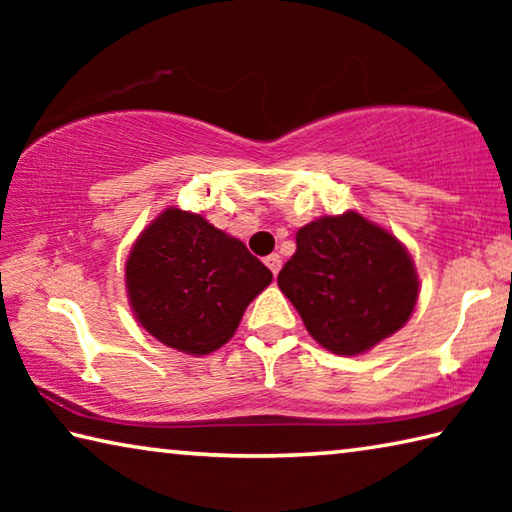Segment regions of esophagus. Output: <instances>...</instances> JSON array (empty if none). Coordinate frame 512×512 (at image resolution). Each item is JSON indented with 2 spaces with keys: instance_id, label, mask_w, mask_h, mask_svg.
<instances>
[{
  "instance_id": "obj_1",
  "label": "esophagus",
  "mask_w": 512,
  "mask_h": 512,
  "mask_svg": "<svg viewBox=\"0 0 512 512\" xmlns=\"http://www.w3.org/2000/svg\"><path fill=\"white\" fill-rule=\"evenodd\" d=\"M264 262H266V266H268V268H271V273H273V275L280 273V268H282V257H280V255H277V253L268 255V257L264 259Z\"/></svg>"
}]
</instances>
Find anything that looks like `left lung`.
Returning a JSON list of instances; mask_svg holds the SVG:
<instances>
[{
	"instance_id": "8db88e82",
	"label": "left lung",
	"mask_w": 512,
	"mask_h": 512,
	"mask_svg": "<svg viewBox=\"0 0 512 512\" xmlns=\"http://www.w3.org/2000/svg\"><path fill=\"white\" fill-rule=\"evenodd\" d=\"M307 332L334 354H361L411 318L418 275L391 232L359 212L323 216L296 235L277 275Z\"/></svg>"
}]
</instances>
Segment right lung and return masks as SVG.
Instances as JSON below:
<instances>
[{"instance_id":"obj_1","label":"right lung","mask_w":512,"mask_h":512,"mask_svg":"<svg viewBox=\"0 0 512 512\" xmlns=\"http://www.w3.org/2000/svg\"><path fill=\"white\" fill-rule=\"evenodd\" d=\"M273 273L201 214L167 207L128 255L126 289L142 327L187 354H210L237 332Z\"/></svg>"}]
</instances>
